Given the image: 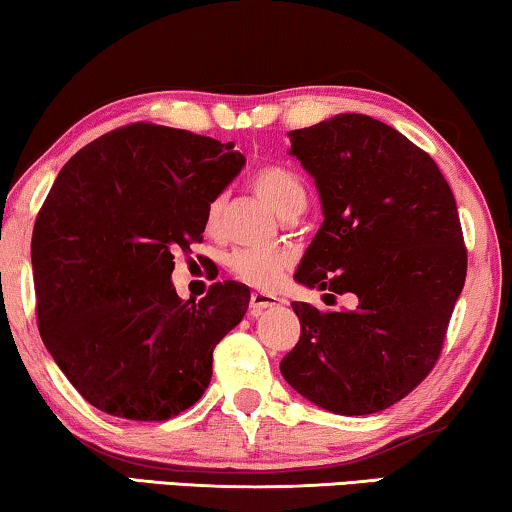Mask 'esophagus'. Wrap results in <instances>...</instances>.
<instances>
[{"label":"esophagus","instance_id":"esophagus-1","mask_svg":"<svg viewBox=\"0 0 512 512\" xmlns=\"http://www.w3.org/2000/svg\"><path fill=\"white\" fill-rule=\"evenodd\" d=\"M282 303V298L272 296V293H263V291H254L251 293V300H249V307H251V314H261L265 307H275Z\"/></svg>","mask_w":512,"mask_h":512}]
</instances>
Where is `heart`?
I'll return each mask as SVG.
<instances>
[{"label": "heart", "instance_id": "1", "mask_svg": "<svg viewBox=\"0 0 512 512\" xmlns=\"http://www.w3.org/2000/svg\"><path fill=\"white\" fill-rule=\"evenodd\" d=\"M251 186L268 205L275 209L279 216L296 214L305 207V188L303 181L296 177L284 165H265L251 177ZM223 200L216 198L209 205L207 212V228L216 230L221 226ZM230 272L240 282L256 286V289H270L291 265V254L286 251H270V249H240L230 256Z\"/></svg>", "mask_w": 512, "mask_h": 512}]
</instances>
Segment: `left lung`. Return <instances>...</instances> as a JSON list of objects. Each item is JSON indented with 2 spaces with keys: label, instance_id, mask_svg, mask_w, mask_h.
<instances>
[{
  "label": "left lung",
  "instance_id": "1",
  "mask_svg": "<svg viewBox=\"0 0 512 512\" xmlns=\"http://www.w3.org/2000/svg\"><path fill=\"white\" fill-rule=\"evenodd\" d=\"M289 137L324 209L296 282L333 303L354 293L356 307L291 303L300 340L279 370L319 408L373 415L408 396L443 352L468 265L457 202L429 153L370 116L338 114Z\"/></svg>",
  "mask_w": 512,
  "mask_h": 512
}]
</instances>
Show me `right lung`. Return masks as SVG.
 I'll list each match as a JSON object with an SVG mask.
<instances>
[{
    "label": "right lung",
    "mask_w": 512,
    "mask_h": 512,
    "mask_svg": "<svg viewBox=\"0 0 512 512\" xmlns=\"http://www.w3.org/2000/svg\"><path fill=\"white\" fill-rule=\"evenodd\" d=\"M233 142L130 123L62 167L32 233L41 340L97 410L163 422L212 380V354L247 314L244 284L181 300L174 254L202 242L209 205L242 170Z\"/></svg>",
    "instance_id": "1"
}]
</instances>
